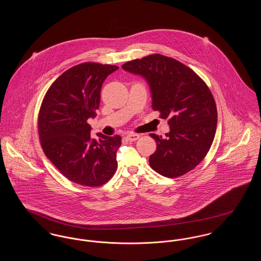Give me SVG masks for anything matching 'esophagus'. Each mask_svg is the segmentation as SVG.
Segmentation results:
<instances>
[{"instance_id":"esophagus-1","label":"esophagus","mask_w":261,"mask_h":261,"mask_svg":"<svg viewBox=\"0 0 261 261\" xmlns=\"http://www.w3.org/2000/svg\"><path fill=\"white\" fill-rule=\"evenodd\" d=\"M126 138H127V140H129L131 142H134V141H136V140L140 138V135L134 134V133H129V134H127Z\"/></svg>"}]
</instances>
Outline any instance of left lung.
Returning a JSON list of instances; mask_svg holds the SVG:
<instances>
[{
    "label": "left lung",
    "instance_id": "left-lung-1",
    "mask_svg": "<svg viewBox=\"0 0 261 261\" xmlns=\"http://www.w3.org/2000/svg\"><path fill=\"white\" fill-rule=\"evenodd\" d=\"M149 84L151 108L168 119L165 138L150 134L156 150L150 167L174 178L194 169L211 149L217 126V110L211 90L191 68L174 59L150 55L122 65Z\"/></svg>",
    "mask_w": 261,
    "mask_h": 261
}]
</instances>
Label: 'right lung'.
<instances>
[{
    "label": "right lung",
    "mask_w": 261,
    "mask_h": 261,
    "mask_svg": "<svg viewBox=\"0 0 261 261\" xmlns=\"http://www.w3.org/2000/svg\"><path fill=\"white\" fill-rule=\"evenodd\" d=\"M118 67L85 62L63 72L49 88L39 112L41 145L51 163L73 183L99 187L117 168L121 137L91 135L89 118L99 110L100 89Z\"/></svg>",
    "instance_id": "obj_1"
}]
</instances>
